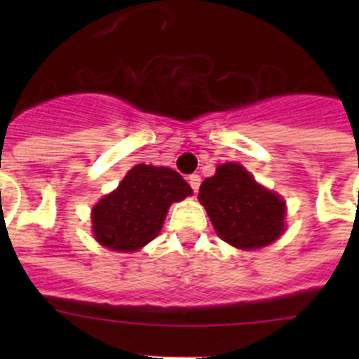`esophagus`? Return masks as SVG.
I'll list each match as a JSON object with an SVG mask.
<instances>
[{
  "label": "esophagus",
  "instance_id": "1",
  "mask_svg": "<svg viewBox=\"0 0 359 359\" xmlns=\"http://www.w3.org/2000/svg\"><path fill=\"white\" fill-rule=\"evenodd\" d=\"M189 186L193 187V191L194 193H198V189H200V186H201V177L200 175H196V173H193V175H189Z\"/></svg>",
  "mask_w": 359,
  "mask_h": 359
}]
</instances>
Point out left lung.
<instances>
[{"mask_svg": "<svg viewBox=\"0 0 359 359\" xmlns=\"http://www.w3.org/2000/svg\"><path fill=\"white\" fill-rule=\"evenodd\" d=\"M198 200L215 233L240 250L266 247L285 231L283 198L260 186L240 163L217 166L215 175L201 182Z\"/></svg>", "mask_w": 359, "mask_h": 359, "instance_id": "1", "label": "left lung"}]
</instances>
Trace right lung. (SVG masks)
Wrapping results in <instances>:
<instances>
[{
  "mask_svg": "<svg viewBox=\"0 0 359 359\" xmlns=\"http://www.w3.org/2000/svg\"><path fill=\"white\" fill-rule=\"evenodd\" d=\"M191 194V186L175 170L135 165L92 208L93 236L114 252L140 250L159 234L170 205Z\"/></svg>",
  "mask_w": 359,
  "mask_h": 359,
  "instance_id": "right-lung-1",
  "label": "right lung"
}]
</instances>
